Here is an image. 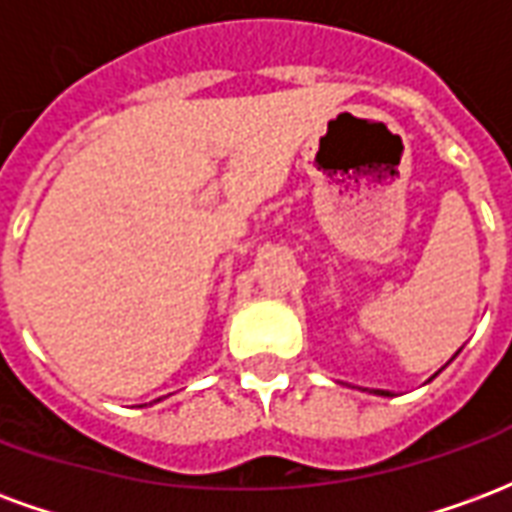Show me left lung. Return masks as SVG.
Returning a JSON list of instances; mask_svg holds the SVG:
<instances>
[{
	"label": "left lung",
	"mask_w": 512,
	"mask_h": 512,
	"mask_svg": "<svg viewBox=\"0 0 512 512\" xmlns=\"http://www.w3.org/2000/svg\"><path fill=\"white\" fill-rule=\"evenodd\" d=\"M378 395H386V392H378Z\"/></svg>",
	"instance_id": "obj_1"
}]
</instances>
